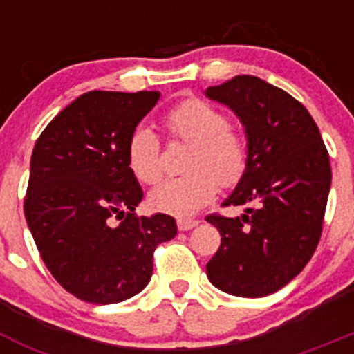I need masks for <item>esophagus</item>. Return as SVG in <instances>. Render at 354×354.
Instances as JSON below:
<instances>
[{
	"instance_id": "obj_1",
	"label": "esophagus",
	"mask_w": 354,
	"mask_h": 354,
	"mask_svg": "<svg viewBox=\"0 0 354 354\" xmlns=\"http://www.w3.org/2000/svg\"><path fill=\"white\" fill-rule=\"evenodd\" d=\"M200 221L198 220H187V218H180V220H177V227H179V230H192V228H195L196 225H198Z\"/></svg>"
}]
</instances>
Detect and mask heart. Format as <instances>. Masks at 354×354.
<instances>
[{
  "mask_svg": "<svg viewBox=\"0 0 354 354\" xmlns=\"http://www.w3.org/2000/svg\"><path fill=\"white\" fill-rule=\"evenodd\" d=\"M174 140L192 143L183 177L159 183L150 192V205L159 212L189 216L211 204L220 186H236L246 171L248 149L241 134L230 129L223 111L202 99H187L165 115ZM127 161L142 183L154 184L162 174L161 142L147 126H138L127 143Z\"/></svg>",
  "mask_w": 354,
  "mask_h": 354,
  "instance_id": "1",
  "label": "heart"
}]
</instances>
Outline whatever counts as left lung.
I'll return each instance as SVG.
<instances>
[{
  "label": "left lung",
  "instance_id": "obj_1",
  "mask_svg": "<svg viewBox=\"0 0 354 354\" xmlns=\"http://www.w3.org/2000/svg\"><path fill=\"white\" fill-rule=\"evenodd\" d=\"M205 95L228 106L245 126L248 165L223 205L211 214L221 245L205 270L214 287L262 298L298 277L323 232L331 168L317 124L292 95L255 76H236Z\"/></svg>",
  "mask_w": 354,
  "mask_h": 354
}]
</instances>
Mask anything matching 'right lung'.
<instances>
[{
	"label": "right lung",
	"instance_id": "add662e5",
	"mask_svg": "<svg viewBox=\"0 0 354 354\" xmlns=\"http://www.w3.org/2000/svg\"><path fill=\"white\" fill-rule=\"evenodd\" d=\"M159 95L83 93L49 122L31 154L28 227L56 282L83 301L109 305L142 292L154 250L177 234L171 216L134 214L143 192L127 143Z\"/></svg>",
	"mask_w": 354,
	"mask_h": 354
}]
</instances>
